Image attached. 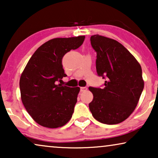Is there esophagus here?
<instances>
[{
	"mask_svg": "<svg viewBox=\"0 0 158 158\" xmlns=\"http://www.w3.org/2000/svg\"><path fill=\"white\" fill-rule=\"evenodd\" d=\"M88 90V88H87V87H81V92H85V91H86V90Z\"/></svg>",
	"mask_w": 158,
	"mask_h": 158,
	"instance_id": "esophagus-1",
	"label": "esophagus"
}]
</instances>
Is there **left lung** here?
<instances>
[{"label": "left lung", "mask_w": 158, "mask_h": 158, "mask_svg": "<svg viewBox=\"0 0 158 158\" xmlns=\"http://www.w3.org/2000/svg\"><path fill=\"white\" fill-rule=\"evenodd\" d=\"M90 43L97 54V74L106 81L103 88L89 87L94 95L90 111L99 122L118 124L131 115L139 100L144 88L142 68L117 41L96 34L90 36Z\"/></svg>", "instance_id": "8db88e82"}]
</instances>
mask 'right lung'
<instances>
[{
  "label": "right lung",
  "mask_w": 158,
  "mask_h": 158,
  "mask_svg": "<svg viewBox=\"0 0 158 158\" xmlns=\"http://www.w3.org/2000/svg\"><path fill=\"white\" fill-rule=\"evenodd\" d=\"M85 36L55 38L40 46L33 54L20 77L21 98L29 115L41 126L58 128L72 117L80 91L57 84L66 77L63 56L81 47Z\"/></svg>",
  "instance_id": "obj_1"
}]
</instances>
